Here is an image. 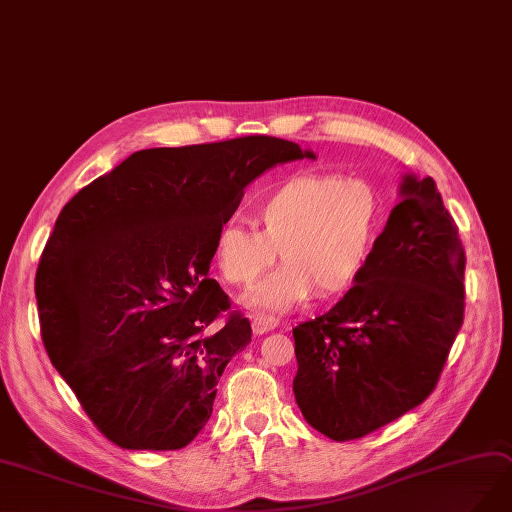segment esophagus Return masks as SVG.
<instances>
[{
	"label": "esophagus",
	"instance_id": "esophagus-1",
	"mask_svg": "<svg viewBox=\"0 0 512 512\" xmlns=\"http://www.w3.org/2000/svg\"><path fill=\"white\" fill-rule=\"evenodd\" d=\"M276 327H278V318H274V316H268V314H255L253 316V331L257 335L268 333V331H272Z\"/></svg>",
	"mask_w": 512,
	"mask_h": 512
}]
</instances>
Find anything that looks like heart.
I'll return each mask as SVG.
<instances>
[{
	"label": "heart",
	"instance_id": "obj_1",
	"mask_svg": "<svg viewBox=\"0 0 512 512\" xmlns=\"http://www.w3.org/2000/svg\"><path fill=\"white\" fill-rule=\"evenodd\" d=\"M253 219L223 223L215 236L221 276L249 287L268 272L278 249L285 266L244 295L253 312H287L316 291H348L367 270L384 230L386 200L369 179L342 173H299L253 200Z\"/></svg>",
	"mask_w": 512,
	"mask_h": 512
}]
</instances>
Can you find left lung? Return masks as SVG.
Returning <instances> with one entry per match:
<instances>
[{
    "label": "left lung",
    "instance_id": "left-lung-1",
    "mask_svg": "<svg viewBox=\"0 0 512 512\" xmlns=\"http://www.w3.org/2000/svg\"><path fill=\"white\" fill-rule=\"evenodd\" d=\"M367 270L293 329L295 401L333 441L401 418L437 388L464 320L466 255L432 177H405Z\"/></svg>",
    "mask_w": 512,
    "mask_h": 512
}]
</instances>
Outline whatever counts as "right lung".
I'll use <instances>...</instances> for the list:
<instances>
[{
	"mask_svg": "<svg viewBox=\"0 0 512 512\" xmlns=\"http://www.w3.org/2000/svg\"><path fill=\"white\" fill-rule=\"evenodd\" d=\"M314 158L251 135L143 149L61 211L35 274L46 352L105 439L192 443L251 323L208 278L215 236L263 170Z\"/></svg>",
	"mask_w": 512,
	"mask_h": 512,
	"instance_id": "add662e5",
	"label": "right lung"
}]
</instances>
